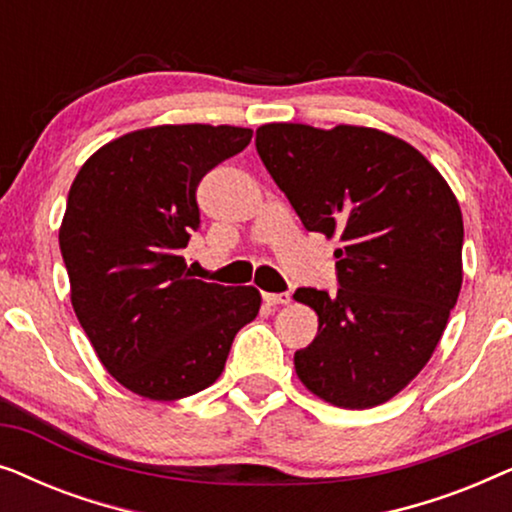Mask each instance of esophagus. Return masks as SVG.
Wrapping results in <instances>:
<instances>
[{
	"label": "esophagus",
	"instance_id": "1",
	"mask_svg": "<svg viewBox=\"0 0 512 512\" xmlns=\"http://www.w3.org/2000/svg\"><path fill=\"white\" fill-rule=\"evenodd\" d=\"M263 300L268 305H289L291 293H263Z\"/></svg>",
	"mask_w": 512,
	"mask_h": 512
}]
</instances>
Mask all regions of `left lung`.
<instances>
[{"label":"left lung","instance_id":"8db88e82","mask_svg":"<svg viewBox=\"0 0 512 512\" xmlns=\"http://www.w3.org/2000/svg\"><path fill=\"white\" fill-rule=\"evenodd\" d=\"M256 151L312 233L338 237V291L293 293L319 317L293 356L300 382L338 408H375L431 359L461 291L464 221L440 172L373 128L268 123Z\"/></svg>","mask_w":512,"mask_h":512}]
</instances>
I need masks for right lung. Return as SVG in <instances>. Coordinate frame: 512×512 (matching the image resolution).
Instances as JSON below:
<instances>
[{
	"instance_id": "right-lung-1",
	"label": "right lung",
	"mask_w": 512,
	"mask_h": 512,
	"mask_svg": "<svg viewBox=\"0 0 512 512\" xmlns=\"http://www.w3.org/2000/svg\"><path fill=\"white\" fill-rule=\"evenodd\" d=\"M233 125H158L93 153L60 226L72 305L102 366L135 394L177 401L216 382L256 319L254 286L193 279L181 249L200 228L202 177L251 142Z\"/></svg>"
}]
</instances>
